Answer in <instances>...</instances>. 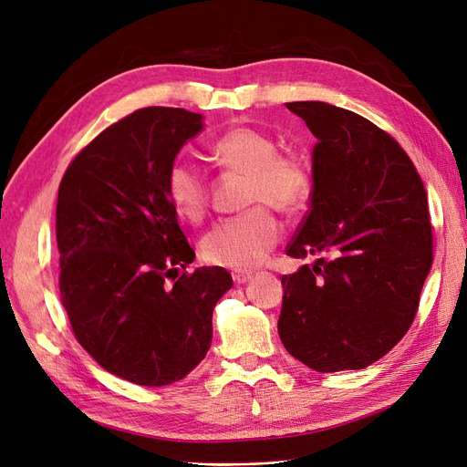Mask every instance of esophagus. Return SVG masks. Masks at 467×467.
Here are the masks:
<instances>
[{
  "label": "esophagus",
  "mask_w": 467,
  "mask_h": 467,
  "mask_svg": "<svg viewBox=\"0 0 467 467\" xmlns=\"http://www.w3.org/2000/svg\"><path fill=\"white\" fill-rule=\"evenodd\" d=\"M232 278L235 285H245V282H249L253 278V273L251 271H234Z\"/></svg>",
  "instance_id": "obj_1"
}]
</instances>
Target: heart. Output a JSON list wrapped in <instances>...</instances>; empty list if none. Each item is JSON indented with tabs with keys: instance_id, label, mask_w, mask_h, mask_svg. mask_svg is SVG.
I'll list each match as a JSON object with an SVG mask.
<instances>
[{
	"instance_id": "1",
	"label": "heart",
	"mask_w": 467,
	"mask_h": 467,
	"mask_svg": "<svg viewBox=\"0 0 467 467\" xmlns=\"http://www.w3.org/2000/svg\"><path fill=\"white\" fill-rule=\"evenodd\" d=\"M276 138L255 126L237 124L208 146L210 158L234 175L247 177L245 214L218 222L202 237V257L216 266L251 268L280 239V223L271 210L300 212L312 194V173L296 155L278 153ZM167 199L181 218L199 222L210 204V185L192 163H171L165 177Z\"/></svg>"
}]
</instances>
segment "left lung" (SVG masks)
I'll return each mask as SVG.
<instances>
[{"mask_svg": "<svg viewBox=\"0 0 467 467\" xmlns=\"http://www.w3.org/2000/svg\"><path fill=\"white\" fill-rule=\"evenodd\" d=\"M317 138L312 202L286 255L278 335L317 372L360 370L398 345L432 265L427 191L403 148L357 112L286 103Z\"/></svg>", "mask_w": 467, "mask_h": 467, "instance_id": "1", "label": "left lung"}]
</instances>
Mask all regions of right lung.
Masks as SVG:
<instances>
[{"instance_id":"1","label":"right lung","mask_w":467,"mask_h":467,"mask_svg":"<svg viewBox=\"0 0 467 467\" xmlns=\"http://www.w3.org/2000/svg\"><path fill=\"white\" fill-rule=\"evenodd\" d=\"M202 117L146 107L110 124L67 165L56 204L60 296L78 343L138 386L185 378L212 343V312L232 288L222 266L182 273L194 251L165 177Z\"/></svg>"}]
</instances>
